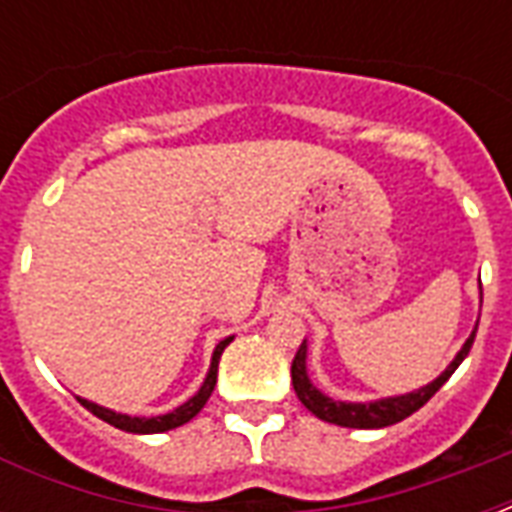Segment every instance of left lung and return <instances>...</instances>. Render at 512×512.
I'll return each instance as SVG.
<instances>
[{
	"instance_id": "1",
	"label": "left lung",
	"mask_w": 512,
	"mask_h": 512,
	"mask_svg": "<svg viewBox=\"0 0 512 512\" xmlns=\"http://www.w3.org/2000/svg\"><path fill=\"white\" fill-rule=\"evenodd\" d=\"M474 334L463 343L461 354L452 359V365L441 373L433 384L422 386L417 392H408V395L400 397H386V400H378V403H340V400H332V397H326L323 392H318L315 386L310 384V378H307V343L299 345V351L293 356V365H290V376H293V389H296V395L304 403L307 411H312L315 417L323 419V422H334V425H340V428H386V425H395L400 419L411 417L414 411L428 403L430 397L439 392L444 381L455 373V367L461 365L466 354L472 351L474 343Z\"/></svg>"
}]
</instances>
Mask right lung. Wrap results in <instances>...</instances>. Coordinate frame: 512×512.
I'll return each mask as SVG.
<instances>
[{
	"label": "right lung",
	"instance_id": "1",
	"mask_svg": "<svg viewBox=\"0 0 512 512\" xmlns=\"http://www.w3.org/2000/svg\"><path fill=\"white\" fill-rule=\"evenodd\" d=\"M233 337H227L222 343L216 345V351H213V362H211V370H208V378H205V384L200 386V392L186 400L183 406H178L175 411H169V414H161V417H128V414H115V411H109V408H101L90 403V400H82L79 397V403H82L90 414H95L98 419H104L109 425H115V428L126 430V433H164V430H172V428H180V425H186L189 419H194L197 414L202 411V406L208 403V397H211L213 386H216V370H219V356L222 351L230 345Z\"/></svg>",
	"mask_w": 512,
	"mask_h": 512
}]
</instances>
